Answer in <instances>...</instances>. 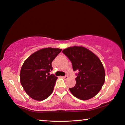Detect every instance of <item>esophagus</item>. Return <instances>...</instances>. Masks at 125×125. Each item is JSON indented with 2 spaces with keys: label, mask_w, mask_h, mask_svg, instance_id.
<instances>
[{
  "label": "esophagus",
  "mask_w": 125,
  "mask_h": 125,
  "mask_svg": "<svg viewBox=\"0 0 125 125\" xmlns=\"http://www.w3.org/2000/svg\"><path fill=\"white\" fill-rule=\"evenodd\" d=\"M62 78L64 79H68V76L67 75H65L64 77H62Z\"/></svg>",
  "instance_id": "esophagus-1"
}]
</instances>
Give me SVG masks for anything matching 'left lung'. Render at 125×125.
Masks as SVG:
<instances>
[{
  "label": "left lung",
  "mask_w": 125,
  "mask_h": 125,
  "mask_svg": "<svg viewBox=\"0 0 125 125\" xmlns=\"http://www.w3.org/2000/svg\"><path fill=\"white\" fill-rule=\"evenodd\" d=\"M72 62L73 69L78 72L74 87L69 88L77 98L86 100L95 96L104 83L105 70L101 61L91 51L74 46L62 51Z\"/></svg>",
  "instance_id": "8db88e82"
}]
</instances>
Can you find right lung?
<instances>
[{"label": "right lung", "mask_w": 125, "mask_h": 125, "mask_svg": "<svg viewBox=\"0 0 125 125\" xmlns=\"http://www.w3.org/2000/svg\"><path fill=\"white\" fill-rule=\"evenodd\" d=\"M61 49L43 48L37 51L25 61L20 71V82L30 97L42 101L52 93L57 77L50 74L51 63Z\"/></svg>", "instance_id": "obj_1"}]
</instances>
